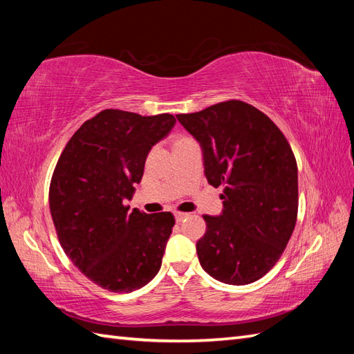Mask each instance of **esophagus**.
<instances>
[{"instance_id":"1","label":"esophagus","mask_w":354,"mask_h":354,"mask_svg":"<svg viewBox=\"0 0 354 354\" xmlns=\"http://www.w3.org/2000/svg\"><path fill=\"white\" fill-rule=\"evenodd\" d=\"M190 214L189 213H181V212H176L175 213V219H176V222H183L184 219H187V217H189Z\"/></svg>"}]
</instances>
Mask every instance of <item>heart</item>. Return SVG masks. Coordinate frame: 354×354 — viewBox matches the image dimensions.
I'll use <instances>...</instances> for the list:
<instances>
[{
	"mask_svg": "<svg viewBox=\"0 0 354 354\" xmlns=\"http://www.w3.org/2000/svg\"><path fill=\"white\" fill-rule=\"evenodd\" d=\"M181 140H187V138H179V140H178V141H181Z\"/></svg>",
	"mask_w": 354,
	"mask_h": 354,
	"instance_id": "heart-1",
	"label": "heart"
}]
</instances>
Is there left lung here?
Returning a JSON list of instances; mask_svg holds the SVG:
<instances>
[{"label": "left lung", "instance_id": "obj_1", "mask_svg": "<svg viewBox=\"0 0 354 354\" xmlns=\"http://www.w3.org/2000/svg\"><path fill=\"white\" fill-rule=\"evenodd\" d=\"M201 142L208 183L223 187L221 216H204L196 243L201 266L216 280L242 286L275 266L295 228L298 169L290 145L261 111L227 100L176 115Z\"/></svg>", "mask_w": 354, "mask_h": 354}]
</instances>
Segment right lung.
Returning a JSON list of instances; mask_svg holds the SVG:
<instances>
[{"label":"right lung","mask_w":354,"mask_h":354,"mask_svg":"<svg viewBox=\"0 0 354 354\" xmlns=\"http://www.w3.org/2000/svg\"><path fill=\"white\" fill-rule=\"evenodd\" d=\"M176 118L104 109L74 132L50 183V212L65 254L100 288L127 293L161 268L175 225L169 212L124 205L140 184L149 150Z\"/></svg>","instance_id":"add662e5"}]
</instances>
